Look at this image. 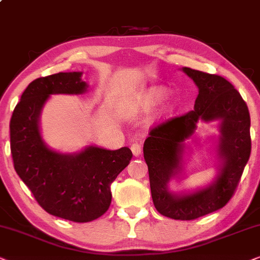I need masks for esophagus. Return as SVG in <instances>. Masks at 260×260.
<instances>
[{"label": "esophagus", "mask_w": 260, "mask_h": 260, "mask_svg": "<svg viewBox=\"0 0 260 260\" xmlns=\"http://www.w3.org/2000/svg\"><path fill=\"white\" fill-rule=\"evenodd\" d=\"M131 150H132L133 155L138 157V155H140V153H141V145L138 143H134L132 146H131Z\"/></svg>", "instance_id": "obj_1"}]
</instances>
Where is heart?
<instances>
[{"instance_id": "b5f03b06", "label": "heart", "mask_w": 260, "mask_h": 260, "mask_svg": "<svg viewBox=\"0 0 260 260\" xmlns=\"http://www.w3.org/2000/svg\"><path fill=\"white\" fill-rule=\"evenodd\" d=\"M166 94V90L161 86H153V88H150L147 91H145L143 96L140 99H138L134 101L132 105H131V110L132 112H138L140 109L148 108V107L153 106L154 103L164 98Z\"/></svg>"}]
</instances>
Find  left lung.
Returning a JSON list of instances; mask_svg holds the SVG:
<instances>
[{
  "label": "left lung",
  "instance_id": "1",
  "mask_svg": "<svg viewBox=\"0 0 260 260\" xmlns=\"http://www.w3.org/2000/svg\"><path fill=\"white\" fill-rule=\"evenodd\" d=\"M183 71L199 88L193 110L152 128L144 143V158L155 209L170 219L195 220L221 209L234 195L251 154V120L246 102L227 79L190 68ZM199 119L221 121L219 175L207 188L172 194L168 181L181 170L182 141L192 135Z\"/></svg>",
  "mask_w": 260,
  "mask_h": 260
}]
</instances>
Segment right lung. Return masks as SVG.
I'll return each instance as SVG.
<instances>
[{"mask_svg": "<svg viewBox=\"0 0 260 260\" xmlns=\"http://www.w3.org/2000/svg\"><path fill=\"white\" fill-rule=\"evenodd\" d=\"M82 72H59L34 79L10 119V151L14 169L34 199L51 215L74 222L102 216L112 202L110 184L129 164L128 147L110 151L88 146L63 154L48 148L41 138L39 116L50 95L83 94Z\"/></svg>", "mask_w": 260, "mask_h": 260, "instance_id": "1", "label": "right lung"}]
</instances>
